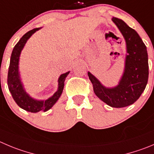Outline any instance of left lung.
<instances>
[{"mask_svg": "<svg viewBox=\"0 0 154 154\" xmlns=\"http://www.w3.org/2000/svg\"><path fill=\"white\" fill-rule=\"evenodd\" d=\"M112 20L126 44L127 54L122 78L116 86L107 88L90 72L88 75L98 98L112 107L121 108L133 104L145 89L149 75L148 55L145 45L135 30L120 19L112 17Z\"/></svg>", "mask_w": 154, "mask_h": 154, "instance_id": "8db88e82", "label": "left lung"}]
</instances>
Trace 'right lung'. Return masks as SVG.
<instances>
[{
	"label": "right lung",
	"mask_w": 154,
	"mask_h": 154,
	"mask_svg": "<svg viewBox=\"0 0 154 154\" xmlns=\"http://www.w3.org/2000/svg\"><path fill=\"white\" fill-rule=\"evenodd\" d=\"M41 28H36L26 34L20 38L18 43L15 45L12 51L9 66L8 75H7V85L10 92L12 94L14 100L17 104L22 109L30 112H38L40 111H48L57 101L62 94L64 88V82L69 72L60 75L58 79V88L54 94L47 100H36L30 96L26 91L23 82L20 79V73L19 71V63L22 51L24 48L29 38L38 31Z\"/></svg>",
	"instance_id": "obj_1"
}]
</instances>
